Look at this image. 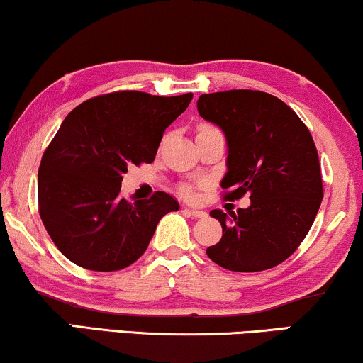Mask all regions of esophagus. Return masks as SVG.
<instances>
[{
    "instance_id": "esophagus-1",
    "label": "esophagus",
    "mask_w": 363,
    "mask_h": 363,
    "mask_svg": "<svg viewBox=\"0 0 363 363\" xmlns=\"http://www.w3.org/2000/svg\"><path fill=\"white\" fill-rule=\"evenodd\" d=\"M183 211H185L186 215L193 216V218H203V216H206V211L196 210V208H188V206H185V208H183Z\"/></svg>"
}]
</instances>
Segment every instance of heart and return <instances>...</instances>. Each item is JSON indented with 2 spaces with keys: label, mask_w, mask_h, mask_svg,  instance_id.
Segmentation results:
<instances>
[{
  "label": "heart",
  "mask_w": 363,
  "mask_h": 363,
  "mask_svg": "<svg viewBox=\"0 0 363 363\" xmlns=\"http://www.w3.org/2000/svg\"><path fill=\"white\" fill-rule=\"evenodd\" d=\"M208 128H213V126H208V125L200 126V130H208ZM200 130H199V131H200ZM180 191H182L183 196H186V199H190V196H193V188H191V186H183Z\"/></svg>",
  "instance_id": "1"
}]
</instances>
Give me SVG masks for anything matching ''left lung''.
<instances>
[{
  "label": "left lung",
  "instance_id": "obj_1",
  "mask_svg": "<svg viewBox=\"0 0 363 363\" xmlns=\"http://www.w3.org/2000/svg\"><path fill=\"white\" fill-rule=\"evenodd\" d=\"M201 118L227 138L225 200L250 195V206L211 210L223 235L206 255L232 272H262L280 265L312 228L323 199L313 138L298 115L274 95L230 89L201 95Z\"/></svg>",
  "mask_w": 363,
  "mask_h": 363
}]
</instances>
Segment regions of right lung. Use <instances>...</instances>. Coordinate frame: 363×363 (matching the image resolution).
<instances>
[{"label": "right lung", "mask_w": 363, "mask_h": 363, "mask_svg": "<svg viewBox=\"0 0 363 363\" xmlns=\"http://www.w3.org/2000/svg\"><path fill=\"white\" fill-rule=\"evenodd\" d=\"M193 95L115 91L74 108L41 158L38 205L58 250L78 267L115 272L138 260L163 215L180 208L164 191L125 200L130 164L152 163L164 130Z\"/></svg>", "instance_id": "obj_1"}]
</instances>
